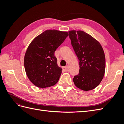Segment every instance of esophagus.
Here are the masks:
<instances>
[{
	"instance_id": "obj_1",
	"label": "esophagus",
	"mask_w": 124,
	"mask_h": 124,
	"mask_svg": "<svg viewBox=\"0 0 124 124\" xmlns=\"http://www.w3.org/2000/svg\"><path fill=\"white\" fill-rule=\"evenodd\" d=\"M62 69L64 70L65 71H69V69H68V66H66L65 67H62Z\"/></svg>"
}]
</instances>
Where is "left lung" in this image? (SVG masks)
<instances>
[{
  "label": "left lung",
  "instance_id": "1",
  "mask_svg": "<svg viewBox=\"0 0 124 124\" xmlns=\"http://www.w3.org/2000/svg\"><path fill=\"white\" fill-rule=\"evenodd\" d=\"M69 38L78 59L79 73L73 78L77 87L84 91L99 85L106 69L103 48L98 41L82 31H69Z\"/></svg>",
  "mask_w": 124,
  "mask_h": 124
}]
</instances>
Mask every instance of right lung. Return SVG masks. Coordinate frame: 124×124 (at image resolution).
Listing matches in <instances>:
<instances>
[{"instance_id":"1","label":"right lung","mask_w":124,"mask_h":124,"mask_svg":"<svg viewBox=\"0 0 124 124\" xmlns=\"http://www.w3.org/2000/svg\"><path fill=\"white\" fill-rule=\"evenodd\" d=\"M68 36L66 31L47 30L29 45L24 57V67L28 78L35 86L46 88L58 82L62 69L57 65L54 53Z\"/></svg>"}]
</instances>
